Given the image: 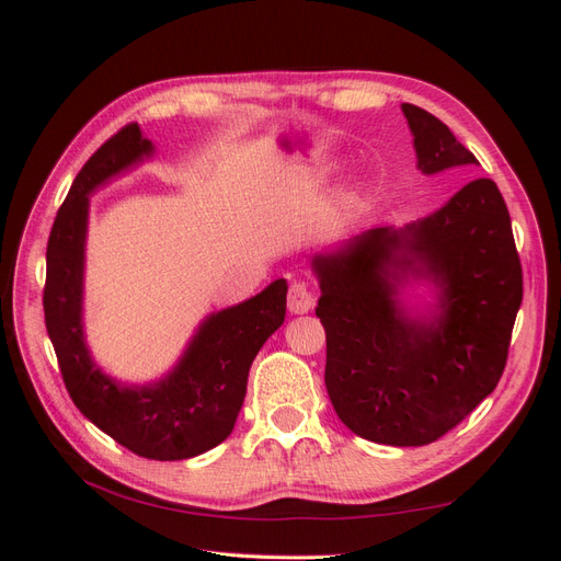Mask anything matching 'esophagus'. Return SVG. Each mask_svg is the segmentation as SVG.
Segmentation results:
<instances>
[{"label":"esophagus","instance_id":"obj_1","mask_svg":"<svg viewBox=\"0 0 561 561\" xmlns=\"http://www.w3.org/2000/svg\"><path fill=\"white\" fill-rule=\"evenodd\" d=\"M313 301H316V297L311 293L309 283L299 280V283L290 285V295H287V311L297 313V316L299 313H309L313 309Z\"/></svg>","mask_w":561,"mask_h":561}]
</instances>
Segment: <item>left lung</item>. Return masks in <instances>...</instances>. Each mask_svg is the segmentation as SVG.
I'll list each match as a JSON object with an SVG mask.
<instances>
[{"label": "left lung", "instance_id": "obj_1", "mask_svg": "<svg viewBox=\"0 0 561 561\" xmlns=\"http://www.w3.org/2000/svg\"><path fill=\"white\" fill-rule=\"evenodd\" d=\"M416 168L478 165L431 112L402 103ZM336 416L379 445L421 447L496 388L522 304L513 225L494 180H472L416 222L371 227L311 260ZM428 284L434 301L403 295Z\"/></svg>", "mask_w": 561, "mask_h": 561}]
</instances>
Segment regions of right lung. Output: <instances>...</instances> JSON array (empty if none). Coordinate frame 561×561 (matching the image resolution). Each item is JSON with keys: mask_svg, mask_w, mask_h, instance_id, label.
<instances>
[{"mask_svg": "<svg viewBox=\"0 0 561 561\" xmlns=\"http://www.w3.org/2000/svg\"><path fill=\"white\" fill-rule=\"evenodd\" d=\"M154 151L140 126L130 124L75 178L48 236L44 318L67 393L79 412L133 454L182 461L231 435L254 355L285 320L287 283L278 278L260 295L203 318L178 363L157 381L126 383L103 371L83 332L91 194Z\"/></svg>", "mask_w": 561, "mask_h": 561, "instance_id": "right-lung-1", "label": "right lung"}]
</instances>
